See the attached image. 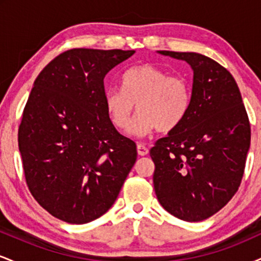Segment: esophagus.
I'll return each instance as SVG.
<instances>
[{"instance_id":"1","label":"esophagus","mask_w":261,"mask_h":261,"mask_svg":"<svg viewBox=\"0 0 261 261\" xmlns=\"http://www.w3.org/2000/svg\"><path fill=\"white\" fill-rule=\"evenodd\" d=\"M137 153L140 155H146L148 153V148L145 145H142V143H139L137 145Z\"/></svg>"}]
</instances>
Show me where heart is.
Wrapping results in <instances>:
<instances>
[{
	"label": "heart",
	"mask_w": 261,
	"mask_h": 261,
	"mask_svg": "<svg viewBox=\"0 0 261 261\" xmlns=\"http://www.w3.org/2000/svg\"><path fill=\"white\" fill-rule=\"evenodd\" d=\"M120 89L106 93V109L113 125L125 130L136 104V119L130 127L135 136L175 130L188 115L191 104L190 85L184 77L169 76L152 65L130 68L121 77Z\"/></svg>",
	"instance_id": "heart-1"
}]
</instances>
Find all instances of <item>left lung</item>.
I'll return each mask as SVG.
<instances>
[{"label":"left lung","instance_id":"8db88e82","mask_svg":"<svg viewBox=\"0 0 261 261\" xmlns=\"http://www.w3.org/2000/svg\"><path fill=\"white\" fill-rule=\"evenodd\" d=\"M194 71L191 104L175 130L155 141L153 185L158 201L188 222L211 217L232 199L244 174L250 124L234 79L196 53L158 51Z\"/></svg>","mask_w":261,"mask_h":261}]
</instances>
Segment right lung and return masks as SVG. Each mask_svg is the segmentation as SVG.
<instances>
[{
	"label": "right lung",
	"mask_w": 261,
	"mask_h": 261,
	"mask_svg": "<svg viewBox=\"0 0 261 261\" xmlns=\"http://www.w3.org/2000/svg\"><path fill=\"white\" fill-rule=\"evenodd\" d=\"M135 50L71 49L34 82L18 130L25 181L41 207L83 224L113 206L137 158L136 143L114 127L104 79Z\"/></svg>",
	"instance_id": "obj_1"
}]
</instances>
